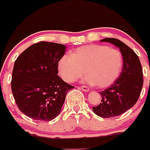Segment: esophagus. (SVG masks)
<instances>
[{"label":"esophagus","instance_id":"esophagus-1","mask_svg":"<svg viewBox=\"0 0 150 150\" xmlns=\"http://www.w3.org/2000/svg\"><path fill=\"white\" fill-rule=\"evenodd\" d=\"M81 90L83 91H85V92H88L89 91V88L87 87L86 86H81Z\"/></svg>","mask_w":150,"mask_h":150}]
</instances>
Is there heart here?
Listing matches in <instances>:
<instances>
[{
	"instance_id": "obj_1",
	"label": "heart",
	"mask_w": 150,
	"mask_h": 150,
	"mask_svg": "<svg viewBox=\"0 0 150 150\" xmlns=\"http://www.w3.org/2000/svg\"><path fill=\"white\" fill-rule=\"evenodd\" d=\"M123 66L119 50L104 45H88L64 54L58 62V69L64 81L72 83L88 74L85 81L99 88H107L120 76Z\"/></svg>"
}]
</instances>
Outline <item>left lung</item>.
<instances>
[{
  "instance_id": "obj_1",
  "label": "left lung",
  "mask_w": 150,
  "mask_h": 150,
  "mask_svg": "<svg viewBox=\"0 0 150 150\" xmlns=\"http://www.w3.org/2000/svg\"><path fill=\"white\" fill-rule=\"evenodd\" d=\"M118 47L122 56L123 66L117 81L104 91L99 92L101 103L93 110L102 117H112L123 114L138 100L143 86V72L138 56L125 43L116 38H104Z\"/></svg>"
}]
</instances>
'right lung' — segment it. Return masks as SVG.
Segmentation results:
<instances>
[{"label": "right lung", "instance_id": "add662e5", "mask_svg": "<svg viewBox=\"0 0 150 150\" xmlns=\"http://www.w3.org/2000/svg\"><path fill=\"white\" fill-rule=\"evenodd\" d=\"M66 46L40 41L25 49L16 59L11 91L22 113L36 120L49 121L60 113L66 95L74 86L58 74V62Z\"/></svg>", "mask_w": 150, "mask_h": 150}]
</instances>
